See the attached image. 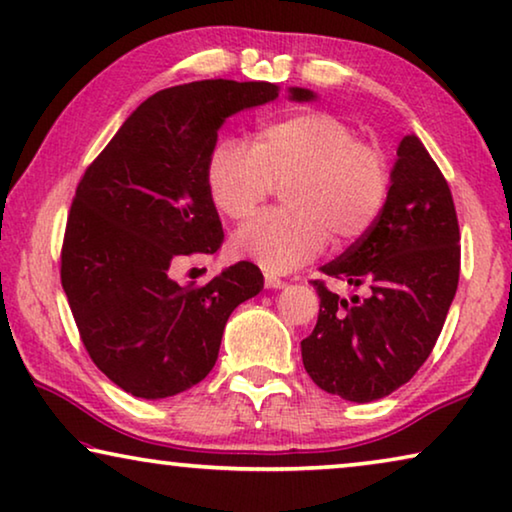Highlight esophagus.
<instances>
[{
	"mask_svg": "<svg viewBox=\"0 0 512 512\" xmlns=\"http://www.w3.org/2000/svg\"><path fill=\"white\" fill-rule=\"evenodd\" d=\"M264 285L269 289H280V287H285V280L273 276V273H264Z\"/></svg>",
	"mask_w": 512,
	"mask_h": 512,
	"instance_id": "34e87169",
	"label": "esophagus"
}]
</instances>
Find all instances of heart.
Instances as JSON below:
<instances>
[{"label": "heart", "mask_w": 512, "mask_h": 512, "mask_svg": "<svg viewBox=\"0 0 512 512\" xmlns=\"http://www.w3.org/2000/svg\"><path fill=\"white\" fill-rule=\"evenodd\" d=\"M207 193L220 216L248 218L273 183H285V209L264 211L232 236V253L271 273H287L377 223L391 190L384 151L358 140L329 112H299L255 133L250 149L220 142L207 160Z\"/></svg>", "instance_id": "b5f03b06"}]
</instances>
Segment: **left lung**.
Listing matches in <instances>:
<instances>
[{"instance_id": "obj_1", "label": "left lung", "mask_w": 512, "mask_h": 512, "mask_svg": "<svg viewBox=\"0 0 512 512\" xmlns=\"http://www.w3.org/2000/svg\"><path fill=\"white\" fill-rule=\"evenodd\" d=\"M322 271L368 296L347 301L312 280L319 315L301 342L305 372L342 400L386 398L432 354L460 280L451 188L414 133L402 137L377 223Z\"/></svg>"}]
</instances>
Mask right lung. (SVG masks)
<instances>
[{
  "label": "right lung",
  "mask_w": 512,
  "mask_h": 512,
  "mask_svg": "<svg viewBox=\"0 0 512 512\" xmlns=\"http://www.w3.org/2000/svg\"><path fill=\"white\" fill-rule=\"evenodd\" d=\"M278 94L271 82L236 80L156 91L75 188L61 287L89 358L135 398H170L207 377L227 317L264 285L253 262H236L207 285H179L170 266L223 243L204 179L220 124Z\"/></svg>",
  "instance_id": "right-lung-1"
}]
</instances>
